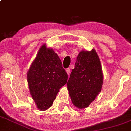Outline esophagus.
<instances>
[{
	"instance_id": "1",
	"label": "esophagus",
	"mask_w": 131,
	"mask_h": 131,
	"mask_svg": "<svg viewBox=\"0 0 131 131\" xmlns=\"http://www.w3.org/2000/svg\"><path fill=\"white\" fill-rule=\"evenodd\" d=\"M66 72H67V73L68 74V75H70V69H69V68L66 69Z\"/></svg>"
}]
</instances>
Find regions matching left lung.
Segmentation results:
<instances>
[{"label": "left lung", "mask_w": 131, "mask_h": 131, "mask_svg": "<svg viewBox=\"0 0 131 131\" xmlns=\"http://www.w3.org/2000/svg\"><path fill=\"white\" fill-rule=\"evenodd\" d=\"M103 83L102 68L97 53L94 49L81 51L67 84L74 106L79 109L88 107L101 92Z\"/></svg>", "instance_id": "1"}]
</instances>
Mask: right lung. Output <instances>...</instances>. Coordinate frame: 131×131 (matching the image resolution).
<instances>
[{"label":"right lung","mask_w":131,"mask_h":131,"mask_svg":"<svg viewBox=\"0 0 131 131\" xmlns=\"http://www.w3.org/2000/svg\"><path fill=\"white\" fill-rule=\"evenodd\" d=\"M68 75L59 56L43 45L27 73L32 98L41 111L52 106L59 89L67 83Z\"/></svg>","instance_id":"obj_1"}]
</instances>
